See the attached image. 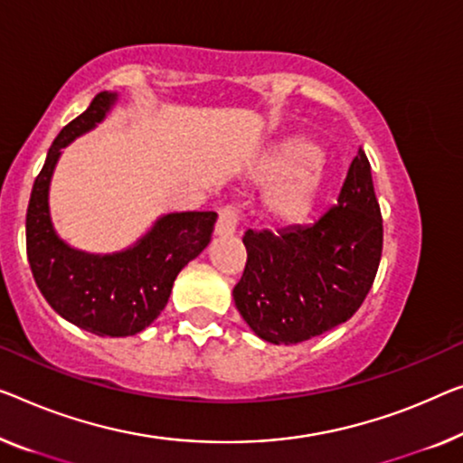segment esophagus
<instances>
[{
    "label": "esophagus",
    "instance_id": "obj_1",
    "mask_svg": "<svg viewBox=\"0 0 463 463\" xmlns=\"http://www.w3.org/2000/svg\"><path fill=\"white\" fill-rule=\"evenodd\" d=\"M239 222H241V212H239L237 205L224 203L222 208L218 210L216 234H218V237H231V234L237 232Z\"/></svg>",
    "mask_w": 463,
    "mask_h": 463
}]
</instances>
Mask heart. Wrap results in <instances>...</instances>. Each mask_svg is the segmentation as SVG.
Masks as SVG:
<instances>
[{
	"instance_id": "obj_1",
	"label": "heart",
	"mask_w": 463,
	"mask_h": 463,
	"mask_svg": "<svg viewBox=\"0 0 463 463\" xmlns=\"http://www.w3.org/2000/svg\"><path fill=\"white\" fill-rule=\"evenodd\" d=\"M268 183L285 178L270 197V212L280 222H299L314 208L322 184V157L303 141H287L261 164Z\"/></svg>"
}]
</instances>
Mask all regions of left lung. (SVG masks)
<instances>
[{
  "instance_id": "left-lung-1",
  "label": "left lung",
  "mask_w": 463,
  "mask_h": 463,
  "mask_svg": "<svg viewBox=\"0 0 463 463\" xmlns=\"http://www.w3.org/2000/svg\"><path fill=\"white\" fill-rule=\"evenodd\" d=\"M245 270L234 306L260 339L295 345L354 316L383 255V216L364 149L351 162L336 203L309 226L247 231Z\"/></svg>"
}]
</instances>
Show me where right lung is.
<instances>
[{"label":"right lung","mask_w":463,"mask_h":463,"mask_svg":"<svg viewBox=\"0 0 463 463\" xmlns=\"http://www.w3.org/2000/svg\"><path fill=\"white\" fill-rule=\"evenodd\" d=\"M114 93H98L85 112L55 137L34 178L26 210V255L33 279L61 318L99 336H128L149 326L168 303L178 272L210 243L216 212L160 218L127 251L91 255L68 247L53 232L47 191L61 147L103 120Z\"/></svg>","instance_id":"add662e5"}]
</instances>
